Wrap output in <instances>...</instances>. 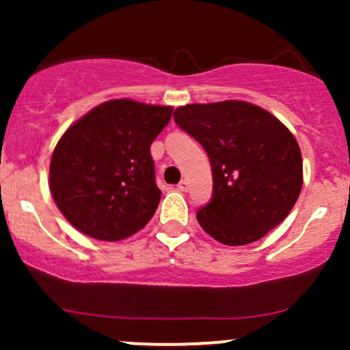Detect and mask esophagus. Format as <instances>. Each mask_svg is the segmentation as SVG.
I'll list each match as a JSON object with an SVG mask.
<instances>
[{
    "label": "esophagus",
    "instance_id": "1",
    "mask_svg": "<svg viewBox=\"0 0 350 350\" xmlns=\"http://www.w3.org/2000/svg\"><path fill=\"white\" fill-rule=\"evenodd\" d=\"M177 189L182 191V193H187V189H189V182H187V180H182L180 184L177 185Z\"/></svg>",
    "mask_w": 350,
    "mask_h": 350
}]
</instances>
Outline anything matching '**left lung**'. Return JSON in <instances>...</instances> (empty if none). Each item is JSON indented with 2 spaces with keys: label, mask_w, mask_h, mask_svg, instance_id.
Masks as SVG:
<instances>
[{
  "label": "left lung",
  "mask_w": 350,
  "mask_h": 350,
  "mask_svg": "<svg viewBox=\"0 0 350 350\" xmlns=\"http://www.w3.org/2000/svg\"><path fill=\"white\" fill-rule=\"evenodd\" d=\"M173 119L203 145L213 175L212 202L196 213L224 245H247L280 224L303 185L301 150L275 116L247 101L178 107Z\"/></svg>",
  "instance_id": "left-lung-1"
}]
</instances>
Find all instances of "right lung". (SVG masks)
<instances>
[{
    "label": "right lung",
    "instance_id": "add662e5",
    "mask_svg": "<svg viewBox=\"0 0 350 350\" xmlns=\"http://www.w3.org/2000/svg\"><path fill=\"white\" fill-rule=\"evenodd\" d=\"M172 112L120 98L98 105L64 131L52 152L49 187L73 228L119 242L152 219L161 191L150 145Z\"/></svg>",
    "mask_w": 350,
    "mask_h": 350
}]
</instances>
